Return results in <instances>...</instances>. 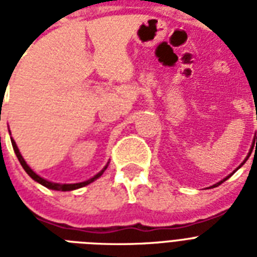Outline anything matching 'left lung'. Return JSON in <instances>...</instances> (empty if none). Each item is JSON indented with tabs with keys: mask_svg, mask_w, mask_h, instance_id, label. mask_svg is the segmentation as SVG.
Instances as JSON below:
<instances>
[{
	"mask_svg": "<svg viewBox=\"0 0 257 257\" xmlns=\"http://www.w3.org/2000/svg\"><path fill=\"white\" fill-rule=\"evenodd\" d=\"M252 143H255V137H253V141H252ZM256 144H257V136H256ZM248 156H249V153H248ZM248 156H247V157H245V160H244V161H243V163H241V164H240V165H239V167H237V169H239V168H240V167H241V165H243V164H244V163H245V161H247ZM237 169H235V171H237ZM232 173H233V172H232ZM232 173H231V175H228V176H227V177H225V179H223V180H221V181H219V183H216V184H215V185H212V187H217V185H220V184L223 183V181H225V180H227V179H229V177H231V176H232Z\"/></svg>",
	"mask_w": 257,
	"mask_h": 257,
	"instance_id": "left-lung-1",
	"label": "left lung"
}]
</instances>
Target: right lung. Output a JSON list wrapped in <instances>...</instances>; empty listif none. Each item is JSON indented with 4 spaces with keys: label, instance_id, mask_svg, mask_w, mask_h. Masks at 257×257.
Instances as JSON below:
<instances>
[{
    "label": "right lung",
    "instance_id": "add662e5",
    "mask_svg": "<svg viewBox=\"0 0 257 257\" xmlns=\"http://www.w3.org/2000/svg\"><path fill=\"white\" fill-rule=\"evenodd\" d=\"M12 145H13L14 153H16V156H17L18 161H20V164H21V167H22V168H24V171H25L26 173H28V176H29L30 179L34 180V181H36V183L41 184V185H44V187L48 188V189H53V191L69 192V191H74V189H78V188L85 187V185H88V184L93 183V181H94V180L98 179V177H100V176L102 175V173H104L105 169L108 168V164H109V163H108V164L105 165L104 168L101 169V171L98 172V173H97V175L94 176V177H92V179H89L88 181H84V183H77V184H64V185H61V184H53V183H49V181H46V180L41 179V177H40V176L36 175V173H34V172L29 168V165L26 164L25 160H24V159H22L21 153H20V151H18V148H17V147H16V143H12Z\"/></svg>",
    "mask_w": 257,
    "mask_h": 257
}]
</instances>
